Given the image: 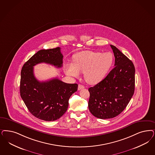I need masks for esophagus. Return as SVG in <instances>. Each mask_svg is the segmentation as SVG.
Returning <instances> with one entry per match:
<instances>
[{"label": "esophagus", "instance_id": "1", "mask_svg": "<svg viewBox=\"0 0 155 155\" xmlns=\"http://www.w3.org/2000/svg\"><path fill=\"white\" fill-rule=\"evenodd\" d=\"M85 88V86L82 85H78V89L80 91L81 89H84Z\"/></svg>", "mask_w": 155, "mask_h": 155}]
</instances>
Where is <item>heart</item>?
Here are the masks:
<instances>
[{"instance_id": "heart-1", "label": "heart", "mask_w": 155, "mask_h": 155, "mask_svg": "<svg viewBox=\"0 0 155 155\" xmlns=\"http://www.w3.org/2000/svg\"><path fill=\"white\" fill-rule=\"evenodd\" d=\"M113 59L110 52L81 51L74 55L73 64L66 65L65 72L68 75L75 78L80 76V73H84L87 83L96 84L104 79L111 68Z\"/></svg>"}]
</instances>
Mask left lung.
<instances>
[{
  "label": "left lung",
  "mask_w": 155,
  "mask_h": 155,
  "mask_svg": "<svg viewBox=\"0 0 155 155\" xmlns=\"http://www.w3.org/2000/svg\"><path fill=\"white\" fill-rule=\"evenodd\" d=\"M110 47L115 57L114 68L104 80L89 88V109L94 116L101 119L119 115L128 105L134 91L133 62L116 47Z\"/></svg>",
  "instance_id": "left-lung-1"
}]
</instances>
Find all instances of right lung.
<instances>
[{"instance_id": "right-lung-1", "label": "right lung", "mask_w": 155, "mask_h": 155, "mask_svg": "<svg viewBox=\"0 0 155 155\" xmlns=\"http://www.w3.org/2000/svg\"><path fill=\"white\" fill-rule=\"evenodd\" d=\"M41 63L62 66L60 48L41 50L23 64L20 82L21 96L34 116L46 121L62 117L69 106L70 96L77 91V84H66L58 78L40 82L34 74V66Z\"/></svg>"}]
</instances>
